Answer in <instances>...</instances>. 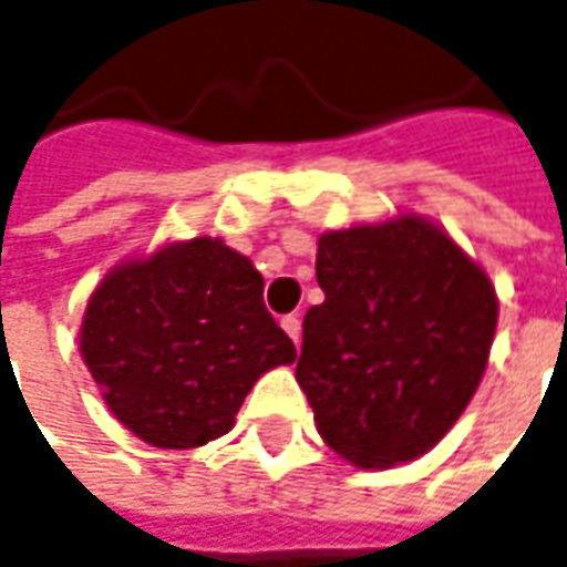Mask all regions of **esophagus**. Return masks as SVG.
Masks as SVG:
<instances>
[{
	"label": "esophagus",
	"instance_id": "esophagus-1",
	"mask_svg": "<svg viewBox=\"0 0 567 567\" xmlns=\"http://www.w3.org/2000/svg\"><path fill=\"white\" fill-rule=\"evenodd\" d=\"M280 328L290 333L292 343H299V340H302V321H299V315H287V318H280Z\"/></svg>",
	"mask_w": 567,
	"mask_h": 567
}]
</instances>
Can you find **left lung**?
I'll return each mask as SVG.
<instances>
[{
	"mask_svg": "<svg viewBox=\"0 0 567 567\" xmlns=\"http://www.w3.org/2000/svg\"><path fill=\"white\" fill-rule=\"evenodd\" d=\"M315 275L324 302L302 321L296 381L318 434L355 468L415 462L487 371L499 321L489 275L415 212L321 234Z\"/></svg>",
	"mask_w": 567,
	"mask_h": 567,
	"instance_id": "1",
	"label": "left lung"
}]
</instances>
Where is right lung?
<instances>
[{"mask_svg":"<svg viewBox=\"0 0 567 567\" xmlns=\"http://www.w3.org/2000/svg\"><path fill=\"white\" fill-rule=\"evenodd\" d=\"M261 290L256 265L218 237L168 239L115 265L80 324V355L109 412L158 450L227 434L258 378L296 362Z\"/></svg>","mask_w":567,"mask_h":567,"instance_id":"right-lung-1","label":"right lung"}]
</instances>
